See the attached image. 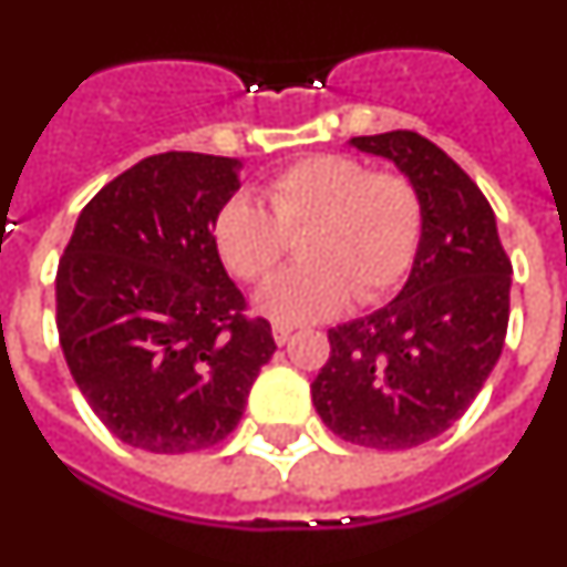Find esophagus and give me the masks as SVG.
Listing matches in <instances>:
<instances>
[{"label":"esophagus","mask_w":567,"mask_h":567,"mask_svg":"<svg viewBox=\"0 0 567 567\" xmlns=\"http://www.w3.org/2000/svg\"><path fill=\"white\" fill-rule=\"evenodd\" d=\"M292 332H295V327H289V323H275V327H272L275 343H278V346L289 343V338H292Z\"/></svg>","instance_id":"obj_1"}]
</instances>
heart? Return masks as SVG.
I'll return each instance as SVG.
<instances>
[{"label":"heart","mask_w":567,"mask_h":567,"mask_svg":"<svg viewBox=\"0 0 567 567\" xmlns=\"http://www.w3.org/2000/svg\"><path fill=\"white\" fill-rule=\"evenodd\" d=\"M264 202L233 198L215 218V247L227 269L264 280L300 235L303 264L275 275L255 307L278 323L338 315L352 298L378 303L403 284L423 238V202L409 175L372 169L338 153L309 155L264 184Z\"/></svg>","instance_id":"b5f03b06"}]
</instances>
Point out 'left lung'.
I'll use <instances>...</instances> for the list:
<instances>
[{
    "instance_id": "left-lung-1",
    "label": "left lung",
    "mask_w": 567,
    "mask_h": 567,
    "mask_svg": "<svg viewBox=\"0 0 567 567\" xmlns=\"http://www.w3.org/2000/svg\"><path fill=\"white\" fill-rule=\"evenodd\" d=\"M349 144L412 178L423 238L392 303L329 329L312 403L346 443L400 452L440 437L480 394L508 332L514 269L491 204L437 144L412 130Z\"/></svg>"
}]
</instances>
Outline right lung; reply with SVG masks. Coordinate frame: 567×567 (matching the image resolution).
Wrapping results in <instances>:
<instances>
[{
    "label": "right lung",
    "mask_w": 567,
    "mask_h": 567,
    "mask_svg": "<svg viewBox=\"0 0 567 567\" xmlns=\"http://www.w3.org/2000/svg\"><path fill=\"white\" fill-rule=\"evenodd\" d=\"M238 158L158 153L104 184L56 272V327L79 392L122 443L202 452L238 425L272 327L215 247Z\"/></svg>",
    "instance_id": "right-lung-1"
}]
</instances>
